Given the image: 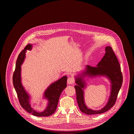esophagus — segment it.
Returning <instances> with one entry per match:
<instances>
[{
  "instance_id": "obj_1",
  "label": "esophagus",
  "mask_w": 134,
  "mask_h": 134,
  "mask_svg": "<svg viewBox=\"0 0 134 134\" xmlns=\"http://www.w3.org/2000/svg\"><path fill=\"white\" fill-rule=\"evenodd\" d=\"M74 82H75V80H74V78L73 77H70L68 78L67 83L68 84H72L74 83Z\"/></svg>"
}]
</instances>
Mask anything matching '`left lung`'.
I'll use <instances>...</instances> for the list:
<instances>
[{
  "mask_svg": "<svg viewBox=\"0 0 134 134\" xmlns=\"http://www.w3.org/2000/svg\"><path fill=\"white\" fill-rule=\"evenodd\" d=\"M105 54L102 60L96 67L87 65L85 71L80 77L77 76L75 79L76 85L75 86L76 93L77 102L80 110L86 115L100 114L106 112L111 108L116 102L119 92L122 83V75L121 66L116 56L111 47L108 46L105 48ZM85 76L90 77L97 76H107L111 82V92L108 102L102 109L93 111L88 108L85 105L83 99V91L85 82L83 77Z\"/></svg>",
  "mask_w": 134,
  "mask_h": 134,
  "instance_id": "left-lung-1",
  "label": "left lung"
}]
</instances>
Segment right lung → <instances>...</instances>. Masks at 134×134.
<instances>
[{
  "instance_id": "right-lung-1",
  "label": "right lung",
  "mask_w": 134,
  "mask_h": 134,
  "mask_svg": "<svg viewBox=\"0 0 134 134\" xmlns=\"http://www.w3.org/2000/svg\"><path fill=\"white\" fill-rule=\"evenodd\" d=\"M32 44H27L24 49L19 53L17 59L15 69L13 77V84L16 92L20 105L26 111L34 115L39 117L48 116L53 115L57 107L60 96L62 91L67 86V77L64 76L56 82L52 83L46 90L44 97L48 100L47 108L43 112L38 113L34 110L30 103V96L27 93L21 82V65L25 59V54L27 50H31Z\"/></svg>"
}]
</instances>
